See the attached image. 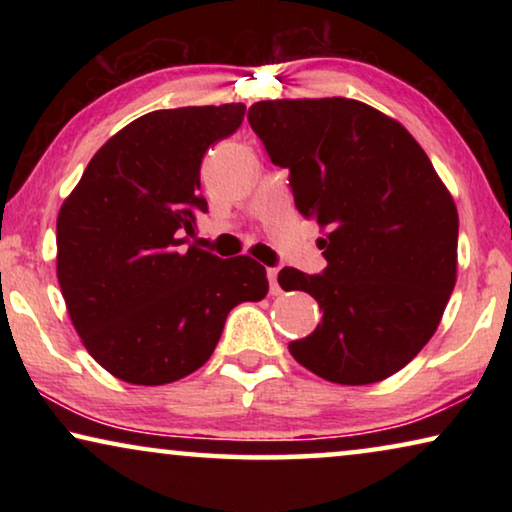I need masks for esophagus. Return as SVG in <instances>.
<instances>
[{
  "instance_id": "obj_1",
  "label": "esophagus",
  "mask_w": 512,
  "mask_h": 512,
  "mask_svg": "<svg viewBox=\"0 0 512 512\" xmlns=\"http://www.w3.org/2000/svg\"><path fill=\"white\" fill-rule=\"evenodd\" d=\"M268 279H270V293H272V296H279V293H282V286L277 284V270L275 268L268 270Z\"/></svg>"
}]
</instances>
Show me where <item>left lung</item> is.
Wrapping results in <instances>:
<instances>
[{
    "mask_svg": "<svg viewBox=\"0 0 512 512\" xmlns=\"http://www.w3.org/2000/svg\"><path fill=\"white\" fill-rule=\"evenodd\" d=\"M249 125L289 170L298 212L328 230L321 275L277 277L324 312L291 356L335 384L398 373L436 333L457 282L459 216L429 156L401 123L347 97L256 102Z\"/></svg>",
    "mask_w": 512,
    "mask_h": 512,
    "instance_id": "left-lung-1",
    "label": "left lung"
}]
</instances>
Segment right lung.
Instances as JSON below:
<instances>
[{
	"label": "right lung",
	"mask_w": 512,
	"mask_h": 512,
	"mask_svg": "<svg viewBox=\"0 0 512 512\" xmlns=\"http://www.w3.org/2000/svg\"><path fill=\"white\" fill-rule=\"evenodd\" d=\"M244 104L160 109L118 130L58 214V282L88 354L130 384L177 382L212 356L228 312L268 293L265 268L191 244L200 163Z\"/></svg>",
	"instance_id": "add662e5"
}]
</instances>
